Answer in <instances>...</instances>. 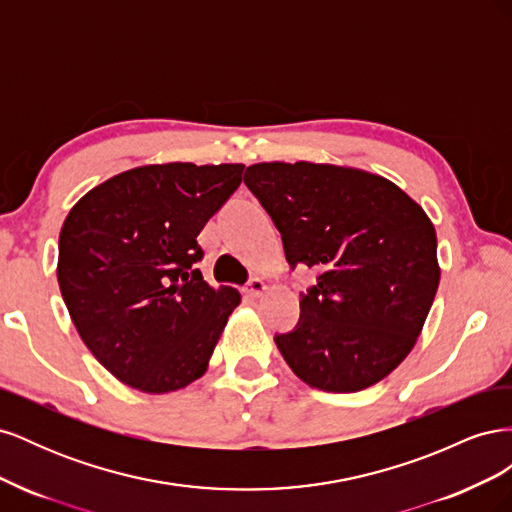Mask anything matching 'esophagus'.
I'll list each match as a JSON object with an SVG mask.
<instances>
[{
  "instance_id": "34e87169",
  "label": "esophagus",
  "mask_w": 512,
  "mask_h": 512,
  "mask_svg": "<svg viewBox=\"0 0 512 512\" xmlns=\"http://www.w3.org/2000/svg\"><path fill=\"white\" fill-rule=\"evenodd\" d=\"M265 290H267V284L262 282L260 277H252V280L247 282V288H245V292L250 294V297H260V294L265 292Z\"/></svg>"
}]
</instances>
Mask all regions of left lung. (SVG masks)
<instances>
[{
    "label": "left lung",
    "mask_w": 512,
    "mask_h": 512,
    "mask_svg": "<svg viewBox=\"0 0 512 512\" xmlns=\"http://www.w3.org/2000/svg\"><path fill=\"white\" fill-rule=\"evenodd\" d=\"M280 230L290 269L316 267L297 327L275 335L305 384L354 393L406 359L436 297V230L384 177L312 162H265L243 177Z\"/></svg>",
    "instance_id": "1"
}]
</instances>
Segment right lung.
<instances>
[{
    "instance_id": "add662e5",
    "label": "right lung",
    "mask_w": 512,
    "mask_h": 512,
    "mask_svg": "<svg viewBox=\"0 0 512 512\" xmlns=\"http://www.w3.org/2000/svg\"><path fill=\"white\" fill-rule=\"evenodd\" d=\"M243 164L132 168L85 194L59 235L57 280L76 331L115 378L145 393L205 374L241 301L196 262L200 230L241 185Z\"/></svg>"
}]
</instances>
